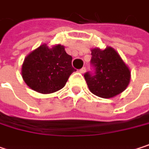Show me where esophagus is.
Segmentation results:
<instances>
[{"label":"esophagus","instance_id":"esophagus-1","mask_svg":"<svg viewBox=\"0 0 149 149\" xmlns=\"http://www.w3.org/2000/svg\"><path fill=\"white\" fill-rule=\"evenodd\" d=\"M79 72H80L81 73H84V72H86V68H85V67H83L82 69H80V70H79Z\"/></svg>","mask_w":149,"mask_h":149}]
</instances>
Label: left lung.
Masks as SVG:
<instances>
[{
    "mask_svg": "<svg viewBox=\"0 0 149 149\" xmlns=\"http://www.w3.org/2000/svg\"><path fill=\"white\" fill-rule=\"evenodd\" d=\"M91 52L96 73L84 74L90 91L102 98H111L124 91L130 82L131 72L119 53L110 46L104 50L92 48Z\"/></svg>",
    "mask_w": 149,
    "mask_h": 149,
    "instance_id": "8db88e82",
    "label": "left lung"
}]
</instances>
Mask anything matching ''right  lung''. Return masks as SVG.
I'll list each match as a JSON object with an SVG mask.
<instances>
[{
    "label": "right lung",
    "instance_id": "1",
    "mask_svg": "<svg viewBox=\"0 0 149 149\" xmlns=\"http://www.w3.org/2000/svg\"><path fill=\"white\" fill-rule=\"evenodd\" d=\"M72 60L64 45L50 46L44 43L25 58L21 66L22 78L28 87L39 93L56 92L65 85L76 71Z\"/></svg>",
    "mask_w": 149,
    "mask_h": 149
}]
</instances>
